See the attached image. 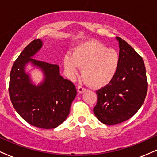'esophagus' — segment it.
Listing matches in <instances>:
<instances>
[{
    "mask_svg": "<svg viewBox=\"0 0 157 157\" xmlns=\"http://www.w3.org/2000/svg\"><path fill=\"white\" fill-rule=\"evenodd\" d=\"M77 91L80 94H82L86 91V89H85V88H82V86H78V88H77Z\"/></svg>",
    "mask_w": 157,
    "mask_h": 157,
    "instance_id": "34e87169",
    "label": "esophagus"
}]
</instances>
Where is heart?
Instances as JSON below:
<instances>
[{
  "label": "heart",
  "instance_id": "obj_1",
  "mask_svg": "<svg viewBox=\"0 0 157 157\" xmlns=\"http://www.w3.org/2000/svg\"><path fill=\"white\" fill-rule=\"evenodd\" d=\"M120 64L117 51L100 41L88 40L75 48L72 55H66L63 65L68 77L74 78L82 68V75L94 89H102L111 82Z\"/></svg>",
  "mask_w": 157,
  "mask_h": 157
}]
</instances>
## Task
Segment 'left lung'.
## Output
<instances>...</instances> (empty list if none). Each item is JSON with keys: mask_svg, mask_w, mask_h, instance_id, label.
I'll return each instance as SVG.
<instances>
[{"mask_svg": "<svg viewBox=\"0 0 157 157\" xmlns=\"http://www.w3.org/2000/svg\"><path fill=\"white\" fill-rule=\"evenodd\" d=\"M119 43L120 64L114 79L97 91L94 108L97 118L105 125H113L132 117L145 101L147 82L142 57L124 40Z\"/></svg>", "mask_w": 157, "mask_h": 157, "instance_id": "1", "label": "left lung"}]
</instances>
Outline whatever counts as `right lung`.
Returning <instances> with one entry per match:
<instances>
[{
  "instance_id": "right-lung-1",
  "label": "right lung",
  "mask_w": 157,
  "mask_h": 157,
  "mask_svg": "<svg viewBox=\"0 0 157 157\" xmlns=\"http://www.w3.org/2000/svg\"><path fill=\"white\" fill-rule=\"evenodd\" d=\"M43 45L40 39L34 40L21 52L11 70L9 93L15 111L25 121L40 128L52 129L66 120L77 90L61 76L59 66L33 58ZM29 64L31 70L27 68ZM35 68L44 76L38 84L30 74Z\"/></svg>"
}]
</instances>
